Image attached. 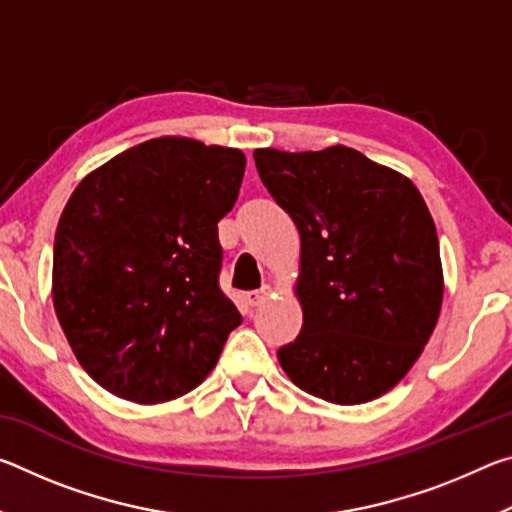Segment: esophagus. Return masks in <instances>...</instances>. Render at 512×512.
<instances>
[{
    "instance_id": "esophagus-1",
    "label": "esophagus",
    "mask_w": 512,
    "mask_h": 512,
    "mask_svg": "<svg viewBox=\"0 0 512 512\" xmlns=\"http://www.w3.org/2000/svg\"><path fill=\"white\" fill-rule=\"evenodd\" d=\"M268 296H271V287H262V289H257V291H250L248 296H246V300H248L250 307H259V305H264V302L268 300Z\"/></svg>"
}]
</instances>
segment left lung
<instances>
[{"label":"left lung","instance_id":"1","mask_svg":"<svg viewBox=\"0 0 512 512\" xmlns=\"http://www.w3.org/2000/svg\"><path fill=\"white\" fill-rule=\"evenodd\" d=\"M257 173L300 232L302 329L277 350L302 391L332 404L384 395L438 323L436 225L409 178L348 146L257 149Z\"/></svg>","mask_w":512,"mask_h":512}]
</instances>
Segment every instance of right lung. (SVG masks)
Returning <instances> with one entry per match:
<instances>
[{"label": "right lung", "mask_w": 512, "mask_h": 512, "mask_svg": "<svg viewBox=\"0 0 512 512\" xmlns=\"http://www.w3.org/2000/svg\"><path fill=\"white\" fill-rule=\"evenodd\" d=\"M246 155L189 137L119 153L69 196L54 239V309L83 370L158 404L210 375L241 314L219 287V223Z\"/></svg>", "instance_id": "add662e5"}]
</instances>
